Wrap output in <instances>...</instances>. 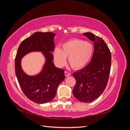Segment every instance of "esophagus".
Segmentation results:
<instances>
[{"label":"esophagus","instance_id":"1","mask_svg":"<svg viewBox=\"0 0 130 130\" xmlns=\"http://www.w3.org/2000/svg\"><path fill=\"white\" fill-rule=\"evenodd\" d=\"M65 76H66V77H67V76H70V73H69V72H68L65 71Z\"/></svg>","mask_w":130,"mask_h":130}]
</instances>
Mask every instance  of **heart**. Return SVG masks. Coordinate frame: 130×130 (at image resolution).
I'll use <instances>...</instances> for the list:
<instances>
[{"mask_svg":"<svg viewBox=\"0 0 130 130\" xmlns=\"http://www.w3.org/2000/svg\"><path fill=\"white\" fill-rule=\"evenodd\" d=\"M93 46L91 42L79 39H73L63 43L61 49L56 48L53 53L55 62L63 67L69 57L70 65L74 69L85 67L91 61L93 54Z\"/></svg>","mask_w":130,"mask_h":130,"instance_id":"obj_1","label":"heart"}]
</instances>
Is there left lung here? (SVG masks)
<instances>
[{
  "instance_id": "8db88e82",
  "label": "left lung",
  "mask_w": 130,
  "mask_h": 130,
  "mask_svg": "<svg viewBox=\"0 0 130 130\" xmlns=\"http://www.w3.org/2000/svg\"><path fill=\"white\" fill-rule=\"evenodd\" d=\"M83 35L94 42L92 60L85 68L74 72L76 83L73 90L74 96L84 103L93 102L106 88L111 66V54L104 41L91 32Z\"/></svg>"
}]
</instances>
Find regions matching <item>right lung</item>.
Returning a JSON list of instances; mask_svg holds the SVG:
<instances>
[{"instance_id": "obj_1", "label": "right lung", "mask_w": 130, "mask_h": 130, "mask_svg": "<svg viewBox=\"0 0 130 130\" xmlns=\"http://www.w3.org/2000/svg\"><path fill=\"white\" fill-rule=\"evenodd\" d=\"M56 34L51 32H36L19 45L15 61L17 78L26 96L38 104L47 103L56 96L59 84L65 79L64 70L55 67L53 56ZM42 52L45 58L41 71L34 76L28 75L21 66V58L30 52Z\"/></svg>"}]
</instances>
